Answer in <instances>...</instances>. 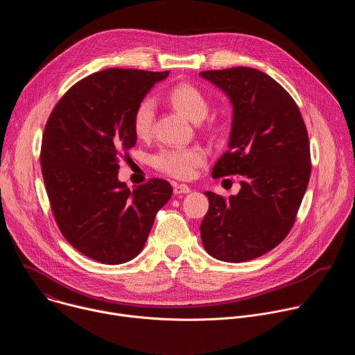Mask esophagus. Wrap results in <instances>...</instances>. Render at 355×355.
I'll return each instance as SVG.
<instances>
[{
    "mask_svg": "<svg viewBox=\"0 0 355 355\" xmlns=\"http://www.w3.org/2000/svg\"><path fill=\"white\" fill-rule=\"evenodd\" d=\"M191 191V188L185 184H175L174 185V193L180 195V193H188Z\"/></svg>",
    "mask_w": 355,
    "mask_h": 355,
    "instance_id": "obj_1",
    "label": "esophagus"
}]
</instances>
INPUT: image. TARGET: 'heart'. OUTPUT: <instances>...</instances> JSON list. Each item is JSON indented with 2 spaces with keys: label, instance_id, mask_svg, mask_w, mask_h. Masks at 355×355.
<instances>
[{
  "label": "heart",
  "instance_id": "b5f03b06",
  "mask_svg": "<svg viewBox=\"0 0 355 355\" xmlns=\"http://www.w3.org/2000/svg\"><path fill=\"white\" fill-rule=\"evenodd\" d=\"M167 101L192 122H200L208 114V99L198 87L189 83H180L167 92ZM156 105L151 99H143L133 112V130L140 139L150 136L153 130ZM207 163L205 150L199 146L162 148L153 157V166L178 180H189L196 170Z\"/></svg>",
  "mask_w": 355,
  "mask_h": 355
}]
</instances>
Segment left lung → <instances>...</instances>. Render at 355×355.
Segmentation results:
<instances>
[{
  "label": "left lung",
  "instance_id": "8db88e82",
  "mask_svg": "<svg viewBox=\"0 0 355 355\" xmlns=\"http://www.w3.org/2000/svg\"><path fill=\"white\" fill-rule=\"evenodd\" d=\"M233 107L229 150L212 177L243 175L237 195L211 191L200 223L202 244L226 263L257 259L289 233L311 177V146L292 96L268 74L232 67L199 73Z\"/></svg>",
  "mask_w": 355,
  "mask_h": 355
}]
</instances>
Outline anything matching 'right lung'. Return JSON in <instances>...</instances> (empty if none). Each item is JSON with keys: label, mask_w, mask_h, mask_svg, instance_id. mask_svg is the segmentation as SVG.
I'll return each mask as SVG.
<instances>
[{"label": "right lung", "mask_w": 355, "mask_h": 355, "mask_svg": "<svg viewBox=\"0 0 355 355\" xmlns=\"http://www.w3.org/2000/svg\"><path fill=\"white\" fill-rule=\"evenodd\" d=\"M168 71L107 69L74 84L44 126L40 166L64 239L81 254L116 266L143 250L156 214L171 198L166 180L130 191L119 157L136 144L133 112Z\"/></svg>", "instance_id": "obj_1"}]
</instances>
